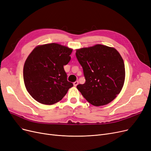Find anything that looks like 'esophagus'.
<instances>
[{"mask_svg": "<svg viewBox=\"0 0 151 151\" xmlns=\"http://www.w3.org/2000/svg\"><path fill=\"white\" fill-rule=\"evenodd\" d=\"M78 84H79V81H76V82H74V86H77L78 85Z\"/></svg>", "mask_w": 151, "mask_h": 151, "instance_id": "esophagus-1", "label": "esophagus"}]
</instances>
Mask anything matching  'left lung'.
<instances>
[{"instance_id": "1", "label": "left lung", "mask_w": 151, "mask_h": 151, "mask_svg": "<svg viewBox=\"0 0 151 151\" xmlns=\"http://www.w3.org/2000/svg\"><path fill=\"white\" fill-rule=\"evenodd\" d=\"M86 82L77 86L92 105L101 106L112 101L120 93L125 80V66L117 50L97 44L76 50Z\"/></svg>"}]
</instances>
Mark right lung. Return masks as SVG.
Wrapping results in <instances>:
<instances>
[{"instance_id":"add662e5","label":"right lung","mask_w":151,"mask_h":151,"mask_svg":"<svg viewBox=\"0 0 151 151\" xmlns=\"http://www.w3.org/2000/svg\"><path fill=\"white\" fill-rule=\"evenodd\" d=\"M72 49L58 44L39 45L26 59L23 77L26 89L35 101L52 105L63 98L70 87L64 65L70 60Z\"/></svg>"}]
</instances>
